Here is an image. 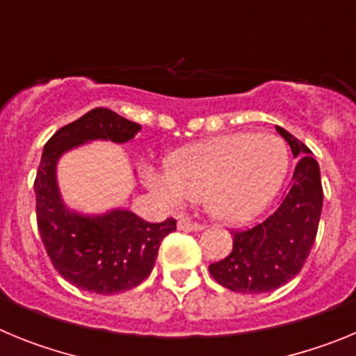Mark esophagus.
Masks as SVG:
<instances>
[{"label":"esophagus","instance_id":"1","mask_svg":"<svg viewBox=\"0 0 356 356\" xmlns=\"http://www.w3.org/2000/svg\"><path fill=\"white\" fill-rule=\"evenodd\" d=\"M178 229H181V232H200L201 226L196 225V222H188L187 219H180L178 221Z\"/></svg>","mask_w":356,"mask_h":356}]
</instances>
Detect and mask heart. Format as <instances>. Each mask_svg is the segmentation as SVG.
Returning a JSON list of instances; mask_svg holds the SVG:
<instances>
[{"label": "heart", "mask_w": 356, "mask_h": 356, "mask_svg": "<svg viewBox=\"0 0 356 356\" xmlns=\"http://www.w3.org/2000/svg\"><path fill=\"white\" fill-rule=\"evenodd\" d=\"M289 171V149L273 134H229L181 147L169 168L146 165L143 178L163 205L200 196L217 221L246 222L267 209Z\"/></svg>", "instance_id": "heart-1"}]
</instances>
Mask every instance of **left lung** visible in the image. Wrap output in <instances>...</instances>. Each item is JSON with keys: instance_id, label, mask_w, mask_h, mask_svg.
I'll return each instance as SVG.
<instances>
[{"instance_id": "8db88e82", "label": "left lung", "mask_w": 356, "mask_h": 356, "mask_svg": "<svg viewBox=\"0 0 356 356\" xmlns=\"http://www.w3.org/2000/svg\"><path fill=\"white\" fill-rule=\"evenodd\" d=\"M298 159L285 200L271 217L244 232H232L234 251L209 271L217 284L242 294L282 287L301 271L316 241L323 210L319 163L301 140L276 127Z\"/></svg>"}]
</instances>
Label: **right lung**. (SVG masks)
I'll return each instance as SVG.
<instances>
[{
    "instance_id": "right-lung-1",
    "label": "right lung",
    "mask_w": 356,
    "mask_h": 356,
    "mask_svg": "<svg viewBox=\"0 0 356 356\" xmlns=\"http://www.w3.org/2000/svg\"><path fill=\"white\" fill-rule=\"evenodd\" d=\"M140 128L112 110L92 108L44 146L33 185L39 234L56 271L81 291L108 296L137 287L155 266L160 242L176 229L172 217L153 225L121 207L83 213L62 197L56 169L65 153L94 140L124 144Z\"/></svg>"
}]
</instances>
